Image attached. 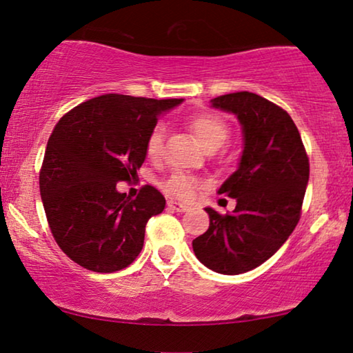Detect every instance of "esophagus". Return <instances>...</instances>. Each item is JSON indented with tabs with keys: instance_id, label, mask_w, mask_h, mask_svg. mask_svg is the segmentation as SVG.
Returning <instances> with one entry per match:
<instances>
[{
	"instance_id": "1",
	"label": "esophagus",
	"mask_w": 353,
	"mask_h": 353,
	"mask_svg": "<svg viewBox=\"0 0 353 353\" xmlns=\"http://www.w3.org/2000/svg\"><path fill=\"white\" fill-rule=\"evenodd\" d=\"M167 205L170 207L172 210H176V212H188V210H190V205L181 204V202H175V201H168Z\"/></svg>"
}]
</instances>
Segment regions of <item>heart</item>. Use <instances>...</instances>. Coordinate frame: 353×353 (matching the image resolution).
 Returning <instances> with one entry per match:
<instances>
[{
	"label": "heart",
	"mask_w": 353,
	"mask_h": 353,
	"mask_svg": "<svg viewBox=\"0 0 353 353\" xmlns=\"http://www.w3.org/2000/svg\"><path fill=\"white\" fill-rule=\"evenodd\" d=\"M188 127L202 148L207 152L216 151L226 143L230 137L228 125L220 115L216 114H199L188 120ZM163 148V128L161 125L154 127L146 139V156L152 161H157L162 156ZM201 181L197 178L186 175V173H173L168 180L163 183V191L175 199L188 201L199 190Z\"/></svg>",
	"instance_id": "heart-1"
}]
</instances>
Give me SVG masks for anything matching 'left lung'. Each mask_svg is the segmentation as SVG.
Instances as JSON below:
<instances>
[{
    "instance_id": "obj_1",
    "label": "left lung",
    "mask_w": 353,
    "mask_h": 353,
    "mask_svg": "<svg viewBox=\"0 0 353 353\" xmlns=\"http://www.w3.org/2000/svg\"><path fill=\"white\" fill-rule=\"evenodd\" d=\"M236 115L243 154L219 194L236 199L230 214L205 207L210 225L192 241L201 263L221 274H241L268 260L296 228L310 175L301 133L291 115L262 96L239 91L210 101Z\"/></svg>"
}]
</instances>
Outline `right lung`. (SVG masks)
Wrapping results in <instances>:
<instances>
[{
	"instance_id": "1",
	"label": "right lung",
	"mask_w": 353,
	"mask_h": 353,
	"mask_svg": "<svg viewBox=\"0 0 353 353\" xmlns=\"http://www.w3.org/2000/svg\"><path fill=\"white\" fill-rule=\"evenodd\" d=\"M181 103L104 94L77 105L52 130L41 201L57 245L80 267L119 272L141 252L148 220L165 209V197L148 185L132 199L117 183L137 176L159 115Z\"/></svg>"
}]
</instances>
